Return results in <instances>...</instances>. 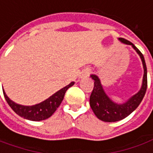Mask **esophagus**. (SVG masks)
Returning <instances> with one entry per match:
<instances>
[{
	"instance_id": "1",
	"label": "esophagus",
	"mask_w": 153,
	"mask_h": 153,
	"mask_svg": "<svg viewBox=\"0 0 153 153\" xmlns=\"http://www.w3.org/2000/svg\"><path fill=\"white\" fill-rule=\"evenodd\" d=\"M90 73H91V69H90V68H86L85 70H83V72H82V77L89 76Z\"/></svg>"
}]
</instances>
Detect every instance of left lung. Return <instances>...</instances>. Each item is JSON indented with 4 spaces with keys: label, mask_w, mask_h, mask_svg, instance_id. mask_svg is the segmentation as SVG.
Instances as JSON below:
<instances>
[{
    "label": "left lung",
    "mask_w": 153,
    "mask_h": 153,
    "mask_svg": "<svg viewBox=\"0 0 153 153\" xmlns=\"http://www.w3.org/2000/svg\"><path fill=\"white\" fill-rule=\"evenodd\" d=\"M119 40L123 43L131 45L138 54L140 55L144 68L143 81H142V88L137 94L133 95L124 104L118 105L113 102L111 100H110V98L105 93L98 77L94 74L91 75V79L94 81V89L92 90V93L90 97V107L94 111V115L97 116V118L105 122H115L128 116L131 112H133L137 108L140 103L142 102L147 88V72H146V62L143 54L132 42L121 37L119 38Z\"/></svg>",
    "instance_id": "8db88e82"
}]
</instances>
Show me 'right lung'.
<instances>
[{
    "instance_id": "obj_1",
    "label": "right lung",
    "mask_w": 153,
    "mask_h": 153,
    "mask_svg": "<svg viewBox=\"0 0 153 153\" xmlns=\"http://www.w3.org/2000/svg\"><path fill=\"white\" fill-rule=\"evenodd\" d=\"M74 85V82H71L69 85L59 90L58 92H56L54 94L47 99L46 100L32 106H25V105H18L8 98L5 91H3V94L8 105L18 116L27 120L39 121V120H46L54 113L55 111L58 109V107L63 101L64 94L67 90Z\"/></svg>"
}]
</instances>
